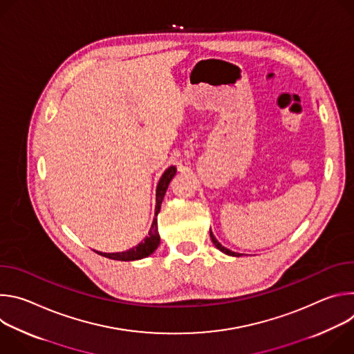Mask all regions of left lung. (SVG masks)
I'll return each mask as SVG.
<instances>
[{"instance_id":"obj_1","label":"left lung","mask_w":354,"mask_h":354,"mask_svg":"<svg viewBox=\"0 0 354 354\" xmlns=\"http://www.w3.org/2000/svg\"><path fill=\"white\" fill-rule=\"evenodd\" d=\"M210 238H212V241H213V243L216 245V248L218 249V250H221V252H224L225 255H230V257H242L241 254H236V252H232V250H230V249H227V248H224L217 239H216V236L213 235V232H212V230H210Z\"/></svg>"}]
</instances>
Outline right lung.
<instances>
[{
    "instance_id": "1",
    "label": "right lung",
    "mask_w": 354,
    "mask_h": 354,
    "mask_svg": "<svg viewBox=\"0 0 354 354\" xmlns=\"http://www.w3.org/2000/svg\"><path fill=\"white\" fill-rule=\"evenodd\" d=\"M176 174V168L175 167H169L161 176L158 185H157V193H156V217L153 220V224H151L149 232L148 235L144 238L142 242H140L138 245H136L134 248L124 250V252H116V254H104V252H96V254L102 255L105 258L113 259V261H124V262H130V261H138L142 258L149 257L151 254H154L156 249L160 245V234H158V221H157V216L161 210V203L164 200L165 192L169 186V182L172 180V178Z\"/></svg>"
}]
</instances>
